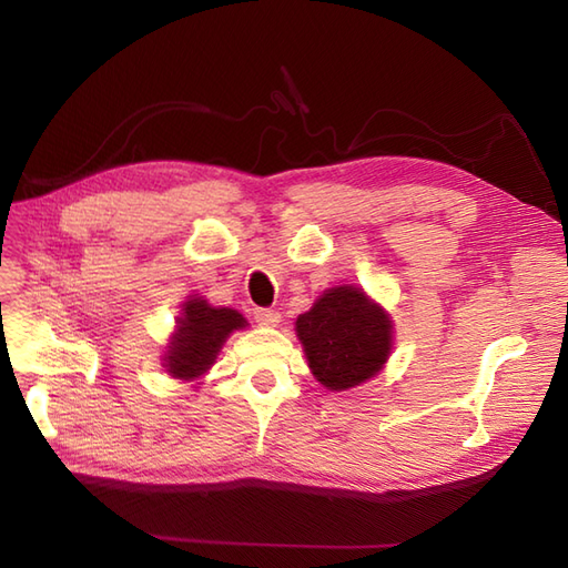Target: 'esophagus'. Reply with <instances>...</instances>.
<instances>
[{
	"label": "esophagus",
	"mask_w": 568,
	"mask_h": 568,
	"mask_svg": "<svg viewBox=\"0 0 568 568\" xmlns=\"http://www.w3.org/2000/svg\"><path fill=\"white\" fill-rule=\"evenodd\" d=\"M253 317L257 324H265V326H274L282 320V315L277 311H270V307H255Z\"/></svg>",
	"instance_id": "esophagus-1"
}]
</instances>
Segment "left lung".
Returning <instances> with one entry per match:
<instances>
[{"label":"left lung","mask_w":568,"mask_h":568,"mask_svg":"<svg viewBox=\"0 0 568 568\" xmlns=\"http://www.w3.org/2000/svg\"><path fill=\"white\" fill-rule=\"evenodd\" d=\"M317 382L329 390H346L372 379L390 353V320L355 286L329 288L296 320Z\"/></svg>","instance_id":"1"}]
</instances>
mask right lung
<instances>
[{"mask_svg":"<svg viewBox=\"0 0 568 568\" xmlns=\"http://www.w3.org/2000/svg\"><path fill=\"white\" fill-rule=\"evenodd\" d=\"M246 320L232 307H213L203 298L184 303V313L178 324V334L170 341L165 357L168 372L178 379H194L209 369L222 348V343L242 329Z\"/></svg>","mask_w":568,"mask_h":568,"instance_id":"obj_1","label":"right lung"}]
</instances>
